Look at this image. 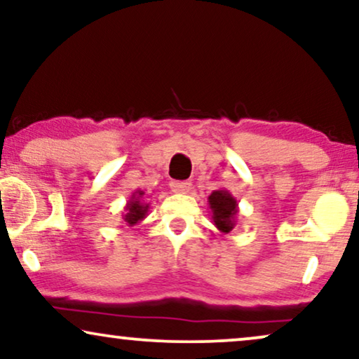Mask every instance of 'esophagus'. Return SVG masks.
<instances>
[{
    "label": "esophagus",
    "instance_id": "obj_1",
    "mask_svg": "<svg viewBox=\"0 0 359 359\" xmlns=\"http://www.w3.org/2000/svg\"><path fill=\"white\" fill-rule=\"evenodd\" d=\"M170 186H171V191H173V193H181V194L189 193V189H191L189 181H171Z\"/></svg>",
    "mask_w": 359,
    "mask_h": 359
}]
</instances>
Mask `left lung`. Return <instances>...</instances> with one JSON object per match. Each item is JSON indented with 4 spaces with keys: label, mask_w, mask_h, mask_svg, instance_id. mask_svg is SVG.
I'll use <instances>...</instances> for the list:
<instances>
[{
    "label": "left lung",
    "mask_w": 359,
    "mask_h": 359,
    "mask_svg": "<svg viewBox=\"0 0 359 359\" xmlns=\"http://www.w3.org/2000/svg\"><path fill=\"white\" fill-rule=\"evenodd\" d=\"M209 209L212 212L214 225L222 233L232 232V229L237 225L238 203L227 189H215L208 198Z\"/></svg>",
    "instance_id": "obj_1"
}]
</instances>
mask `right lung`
Segmentation results:
<instances>
[{
    "mask_svg": "<svg viewBox=\"0 0 359 359\" xmlns=\"http://www.w3.org/2000/svg\"><path fill=\"white\" fill-rule=\"evenodd\" d=\"M144 196H145L144 191L137 189L132 193L130 199L127 201L124 212H122V219H124V222L129 225V227L139 224L140 220H144L147 217V212H149L150 204L145 203Z\"/></svg>",
    "mask_w": 359,
    "mask_h": 359,
    "instance_id": "obj_1",
    "label": "right lung"
}]
</instances>
